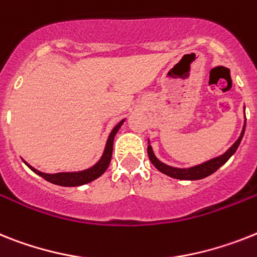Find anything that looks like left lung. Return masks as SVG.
<instances>
[{"instance_id": "left-lung-1", "label": "left lung", "mask_w": 257, "mask_h": 257, "mask_svg": "<svg viewBox=\"0 0 257 257\" xmlns=\"http://www.w3.org/2000/svg\"><path fill=\"white\" fill-rule=\"evenodd\" d=\"M245 111V107L243 108ZM245 131V112H244V122H243V128L242 132H240V136H239V139L232 144L230 148L226 150L223 154L218 155V157H214V158L209 159V161L202 162L200 165L192 166V167H187V169H179V167H172V166L166 165L162 161H159L157 157H155L154 152H153V148L150 145V140L148 139V154H149V159L153 163L155 169L161 171L162 174H165V175L170 176V178L174 179H180V180H200V179H204L206 176L212 175L213 172H215L217 170L223 166L228 159L231 158L234 153L236 152V149H238L239 144L242 141L243 135H244Z\"/></svg>"}]
</instances>
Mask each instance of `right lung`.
Returning a JSON list of instances; mask_svg holds the SVG:
<instances>
[{
	"mask_svg": "<svg viewBox=\"0 0 257 257\" xmlns=\"http://www.w3.org/2000/svg\"><path fill=\"white\" fill-rule=\"evenodd\" d=\"M125 118H122L121 121L117 122V124L112 128L111 133L108 135V139L105 142L104 150H103V154L100 157L95 165L88 167L86 170H82V171H68V172H57V174H45V172L39 171L35 167L30 166L26 161H23L27 165L31 171H34L36 175L42 176L43 179H45L47 182L52 183V184L61 185V187H79V185L87 184V183L92 182L98 179L99 176H102L105 172V170L108 169L109 162L112 158V150H113V140H115L116 133L118 132V129L121 128V125L124 124Z\"/></svg>",
	"mask_w": 257,
	"mask_h": 257,
	"instance_id": "add662e5",
	"label": "right lung"
}]
</instances>
